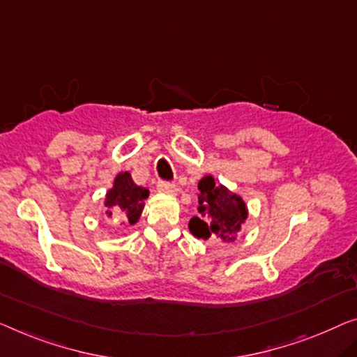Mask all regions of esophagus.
<instances>
[{
  "instance_id": "1",
  "label": "esophagus",
  "mask_w": 357,
  "mask_h": 357,
  "mask_svg": "<svg viewBox=\"0 0 357 357\" xmlns=\"http://www.w3.org/2000/svg\"><path fill=\"white\" fill-rule=\"evenodd\" d=\"M157 189L160 190V192H163V194H176V185H174L173 183H169V181H158L157 183Z\"/></svg>"
}]
</instances>
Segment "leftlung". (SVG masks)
I'll return each instance as SVG.
<instances>
[{
  "label": "left lung",
  "mask_w": 357,
  "mask_h": 357,
  "mask_svg": "<svg viewBox=\"0 0 357 357\" xmlns=\"http://www.w3.org/2000/svg\"><path fill=\"white\" fill-rule=\"evenodd\" d=\"M199 216L189 221V229L197 238H222L234 242V234L241 231L247 218V206L241 197L215 184L211 176L199 183Z\"/></svg>",
  "instance_id": "obj_1"
}]
</instances>
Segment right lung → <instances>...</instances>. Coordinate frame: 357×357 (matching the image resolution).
I'll list each match as a JSON object with an SVG mask.
<instances>
[{
	"label": "right lung",
	"mask_w": 357,
	"mask_h": 357,
	"mask_svg": "<svg viewBox=\"0 0 357 357\" xmlns=\"http://www.w3.org/2000/svg\"><path fill=\"white\" fill-rule=\"evenodd\" d=\"M147 197L149 190L141 188V185H136L135 181L131 179V174L125 172L115 178L114 188L105 197V206L125 216V222L128 225H135L139 220Z\"/></svg>",
	"instance_id": "1"
}]
</instances>
